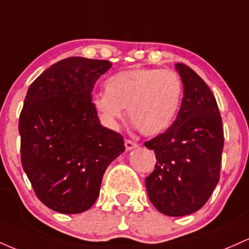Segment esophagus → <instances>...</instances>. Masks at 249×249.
Here are the masks:
<instances>
[{
	"label": "esophagus",
	"mask_w": 249,
	"mask_h": 249,
	"mask_svg": "<svg viewBox=\"0 0 249 249\" xmlns=\"http://www.w3.org/2000/svg\"><path fill=\"white\" fill-rule=\"evenodd\" d=\"M124 146H125V149L127 150H132V149H134V148H136L139 146L138 143H136L135 141H133V140H129V139H127L124 141Z\"/></svg>",
	"instance_id": "obj_1"
}]
</instances>
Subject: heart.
<instances>
[{
	"label": "heart",
	"instance_id": "b5f03b06",
	"mask_svg": "<svg viewBox=\"0 0 249 249\" xmlns=\"http://www.w3.org/2000/svg\"><path fill=\"white\" fill-rule=\"evenodd\" d=\"M183 95L180 75L170 69L132 68L106 81V93L93 99V107L106 124L115 127L128 108L130 122L143 135L166 132L177 119Z\"/></svg>",
	"mask_w": 249,
	"mask_h": 249
}]
</instances>
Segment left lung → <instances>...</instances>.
<instances>
[{
  "label": "left lung",
  "mask_w": 249,
  "mask_h": 249,
  "mask_svg": "<svg viewBox=\"0 0 249 249\" xmlns=\"http://www.w3.org/2000/svg\"><path fill=\"white\" fill-rule=\"evenodd\" d=\"M175 67L183 83L182 103L168 129L144 142L156 158L144 182L159 212L185 216L203 207L219 182L225 139L211 89L188 66Z\"/></svg>",
  "instance_id": "8db88e82"
}]
</instances>
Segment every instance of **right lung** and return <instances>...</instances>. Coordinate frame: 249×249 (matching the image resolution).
Instances as JSON below:
<instances>
[{"label": "right lung", "mask_w": 249, "mask_h": 249, "mask_svg": "<svg viewBox=\"0 0 249 249\" xmlns=\"http://www.w3.org/2000/svg\"><path fill=\"white\" fill-rule=\"evenodd\" d=\"M107 60L68 57L28 89L19 114L21 162L36 196L62 214L94 205L109 163L124 152L121 134L100 124L91 102Z\"/></svg>", "instance_id": "right-lung-1"}]
</instances>
